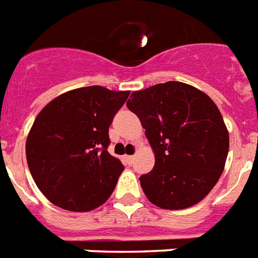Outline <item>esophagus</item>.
<instances>
[{
	"label": "esophagus",
	"instance_id": "34e87169",
	"mask_svg": "<svg viewBox=\"0 0 258 258\" xmlns=\"http://www.w3.org/2000/svg\"><path fill=\"white\" fill-rule=\"evenodd\" d=\"M124 158H125V162H127L128 165H131L134 162V158H135V157H134V155H125Z\"/></svg>",
	"mask_w": 258,
	"mask_h": 258
}]
</instances>
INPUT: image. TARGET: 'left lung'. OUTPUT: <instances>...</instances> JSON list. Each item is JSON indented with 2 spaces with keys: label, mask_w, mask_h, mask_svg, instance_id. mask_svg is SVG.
Instances as JSON below:
<instances>
[{
  "label": "left lung",
  "mask_w": 258,
  "mask_h": 258,
  "mask_svg": "<svg viewBox=\"0 0 258 258\" xmlns=\"http://www.w3.org/2000/svg\"><path fill=\"white\" fill-rule=\"evenodd\" d=\"M127 108L139 117L155 154L153 170L139 177L147 199L165 210L203 200L229 153V133L215 103L194 86L169 81L133 92Z\"/></svg>",
  "instance_id": "1"
}]
</instances>
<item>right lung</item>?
<instances>
[{"instance_id":"1","label":"right lung","mask_w":258,"mask_h":258,"mask_svg":"<svg viewBox=\"0 0 258 258\" xmlns=\"http://www.w3.org/2000/svg\"><path fill=\"white\" fill-rule=\"evenodd\" d=\"M130 92L86 86L54 98L29 131V172L51 203L69 211H90L111 196L124 170L108 153L109 125Z\"/></svg>"}]
</instances>
